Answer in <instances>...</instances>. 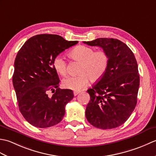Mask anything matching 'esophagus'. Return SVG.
<instances>
[{"mask_svg":"<svg viewBox=\"0 0 156 156\" xmlns=\"http://www.w3.org/2000/svg\"><path fill=\"white\" fill-rule=\"evenodd\" d=\"M79 93H80V92H78V91H74V95L76 97V96H77Z\"/></svg>","mask_w":156,"mask_h":156,"instance_id":"1","label":"esophagus"}]
</instances>
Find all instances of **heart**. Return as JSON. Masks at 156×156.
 <instances>
[{
	"label": "heart",
	"instance_id": "1",
	"mask_svg": "<svg viewBox=\"0 0 156 156\" xmlns=\"http://www.w3.org/2000/svg\"><path fill=\"white\" fill-rule=\"evenodd\" d=\"M69 57L80 63L76 76H68L62 80V87L66 89L80 91L87 85L88 80L94 82L105 74L109 64V55L104 50L95 51L86 45H78L69 52ZM53 66L58 74L65 76L67 72V64L60 55L53 59Z\"/></svg>",
	"mask_w": 156,
	"mask_h": 156
}]
</instances>
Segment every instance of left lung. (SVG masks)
Returning a JSON list of instances; mask_svg holds the SVG:
<instances>
[{
  "label": "left lung",
  "instance_id": "8db88e82",
  "mask_svg": "<svg viewBox=\"0 0 156 156\" xmlns=\"http://www.w3.org/2000/svg\"><path fill=\"white\" fill-rule=\"evenodd\" d=\"M83 43L98 46L109 55L105 74L87 90L90 101L86 108V117L97 128L119 127L137 105L140 74L136 59L130 48L117 39L98 38Z\"/></svg>",
  "mask_w": 156,
  "mask_h": 156
}]
</instances>
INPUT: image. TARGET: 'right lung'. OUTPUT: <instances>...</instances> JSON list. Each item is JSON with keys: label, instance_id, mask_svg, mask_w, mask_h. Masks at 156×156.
Here are the masks:
<instances>
[{"label": "right lung", "instance_id": "1", "mask_svg": "<svg viewBox=\"0 0 156 156\" xmlns=\"http://www.w3.org/2000/svg\"><path fill=\"white\" fill-rule=\"evenodd\" d=\"M78 43L58 35L40 34L29 38L18 51L12 84L19 111L31 125L46 128L62 120L66 105L74 94L69 89L58 88L59 79L53 59ZM55 88V94L49 98L47 92Z\"/></svg>", "mask_w": 156, "mask_h": 156}]
</instances>
